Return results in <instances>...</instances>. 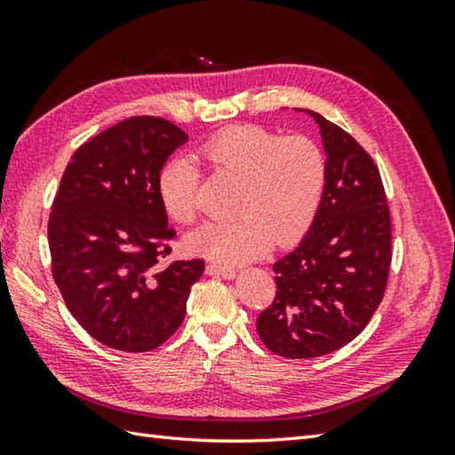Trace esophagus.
Masks as SVG:
<instances>
[{"label":"esophagus","mask_w":455,"mask_h":455,"mask_svg":"<svg viewBox=\"0 0 455 455\" xmlns=\"http://www.w3.org/2000/svg\"><path fill=\"white\" fill-rule=\"evenodd\" d=\"M207 274L215 277H225V279H233L236 275L235 267L220 266V264H207Z\"/></svg>","instance_id":"esophagus-1"}]
</instances>
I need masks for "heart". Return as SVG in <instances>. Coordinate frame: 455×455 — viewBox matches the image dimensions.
Masks as SVG:
<instances>
[{"label": "heart", "instance_id": "b5f03b06", "mask_svg": "<svg viewBox=\"0 0 455 455\" xmlns=\"http://www.w3.org/2000/svg\"><path fill=\"white\" fill-rule=\"evenodd\" d=\"M212 173L238 181L233 220L207 222L186 238L193 254L219 264H243L275 243H299L321 211L328 166L323 148L308 137H282L258 124L217 132L199 148ZM199 172L173 160L160 173L158 189L168 215L189 225L197 219Z\"/></svg>", "mask_w": 455, "mask_h": 455}]
</instances>
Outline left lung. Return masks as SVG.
<instances>
[{
    "instance_id": "obj_1",
    "label": "left lung",
    "mask_w": 455,
    "mask_h": 455,
    "mask_svg": "<svg viewBox=\"0 0 455 455\" xmlns=\"http://www.w3.org/2000/svg\"><path fill=\"white\" fill-rule=\"evenodd\" d=\"M308 115L326 152L324 199L303 243L274 264L277 291L256 324L267 350L289 360L352 342L379 307L391 266V215L379 170L352 134Z\"/></svg>"
}]
</instances>
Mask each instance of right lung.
Here are the masks:
<instances>
[{
  "label": "right lung",
  "mask_w": 455,
  "mask_h": 455,
  "mask_svg": "<svg viewBox=\"0 0 455 455\" xmlns=\"http://www.w3.org/2000/svg\"><path fill=\"white\" fill-rule=\"evenodd\" d=\"M188 142L176 124L139 115L84 142L64 170L48 217L52 277L95 340L150 352L178 331L203 259H162L176 230L160 199V172Z\"/></svg>",
  "instance_id": "obj_1"
}]
</instances>
